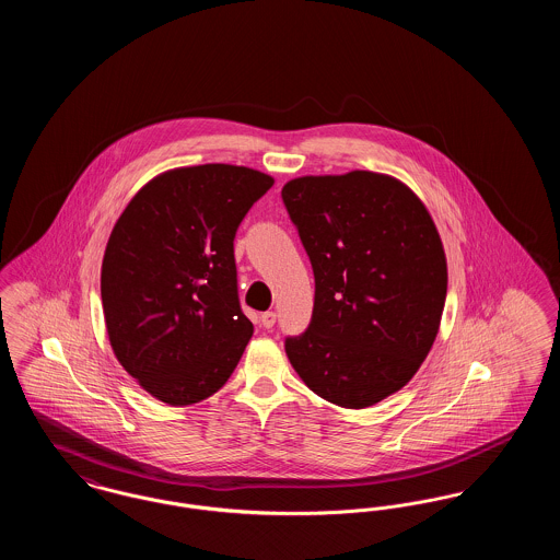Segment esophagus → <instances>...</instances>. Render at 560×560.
Masks as SVG:
<instances>
[{
  "instance_id": "obj_1",
  "label": "esophagus",
  "mask_w": 560,
  "mask_h": 560,
  "mask_svg": "<svg viewBox=\"0 0 560 560\" xmlns=\"http://www.w3.org/2000/svg\"><path fill=\"white\" fill-rule=\"evenodd\" d=\"M275 320H277V315H275L272 311H267V313H262V317H260V325H262L265 329H270V327H275Z\"/></svg>"
}]
</instances>
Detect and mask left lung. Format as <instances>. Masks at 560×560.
<instances>
[{
    "instance_id": "8db88e82",
    "label": "left lung",
    "mask_w": 560,
    "mask_h": 560,
    "mask_svg": "<svg viewBox=\"0 0 560 560\" xmlns=\"http://www.w3.org/2000/svg\"><path fill=\"white\" fill-rule=\"evenodd\" d=\"M281 197L315 275L313 317L285 338L288 359L320 399L375 405L436 338L447 295L436 226L409 188L373 172L295 178Z\"/></svg>"
}]
</instances>
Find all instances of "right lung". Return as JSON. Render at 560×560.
I'll return each instance as SVG.
<instances>
[{"instance_id": "right-lung-1", "label": "right lung", "mask_w": 560, "mask_h": 560, "mask_svg": "<svg viewBox=\"0 0 560 560\" xmlns=\"http://www.w3.org/2000/svg\"><path fill=\"white\" fill-rule=\"evenodd\" d=\"M270 187V176L240 165L172 170L136 192L108 237L101 295L110 347L167 405L218 393L254 334L233 241Z\"/></svg>"}]
</instances>
